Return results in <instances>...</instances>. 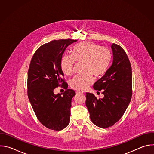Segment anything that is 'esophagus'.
<instances>
[{"label": "esophagus", "mask_w": 154, "mask_h": 154, "mask_svg": "<svg viewBox=\"0 0 154 154\" xmlns=\"http://www.w3.org/2000/svg\"><path fill=\"white\" fill-rule=\"evenodd\" d=\"M83 94V93H82V92H77L76 93L77 95H78V94Z\"/></svg>", "instance_id": "esophagus-1"}]
</instances>
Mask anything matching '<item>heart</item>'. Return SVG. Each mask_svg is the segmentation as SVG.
<instances>
[{"mask_svg": "<svg viewBox=\"0 0 154 154\" xmlns=\"http://www.w3.org/2000/svg\"><path fill=\"white\" fill-rule=\"evenodd\" d=\"M112 60V54L108 49L92 42H81L71 49V56L64 55L60 61V68L66 75H70L75 61H83V74L75 77L71 81V86L75 90L83 91L93 82L94 75L102 76L107 71Z\"/></svg>", "mask_w": 154, "mask_h": 154, "instance_id": "heart-1", "label": "heart"}]
</instances>
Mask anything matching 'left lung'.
Returning a JSON list of instances; mask_svg holds the SVG:
<instances>
[{"mask_svg":"<svg viewBox=\"0 0 154 154\" xmlns=\"http://www.w3.org/2000/svg\"><path fill=\"white\" fill-rule=\"evenodd\" d=\"M113 63L105 74L93 85L104 97H97L86 93V105L91 121L100 128L114 125L122 116L132 96V72L124 50L113 43Z\"/></svg>","mask_w":154,"mask_h":154,"instance_id":"1","label":"left lung"}]
</instances>
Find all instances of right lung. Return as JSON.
<instances>
[{
  "instance_id": "obj_1",
  "label": "right lung",
  "mask_w": 154,
  "mask_h": 154,
  "mask_svg": "<svg viewBox=\"0 0 154 154\" xmlns=\"http://www.w3.org/2000/svg\"><path fill=\"white\" fill-rule=\"evenodd\" d=\"M77 40H54L40 46L34 54L28 71L27 94L33 111L41 123L47 128L59 131L70 121L74 90L68 88L63 79L60 61L66 48ZM62 85L67 89L55 95V87Z\"/></svg>"
}]
</instances>
